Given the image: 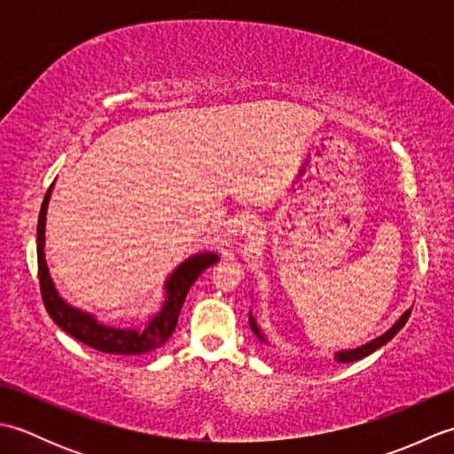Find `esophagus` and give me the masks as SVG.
Instances as JSON below:
<instances>
[{"label":"esophagus","mask_w":454,"mask_h":454,"mask_svg":"<svg viewBox=\"0 0 454 454\" xmlns=\"http://www.w3.org/2000/svg\"><path fill=\"white\" fill-rule=\"evenodd\" d=\"M239 234L246 236L247 239H255L262 230H259V222L257 220H244L242 226H239Z\"/></svg>","instance_id":"34e87169"}]
</instances>
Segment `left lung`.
I'll return each instance as SVG.
<instances>
[{
	"mask_svg": "<svg viewBox=\"0 0 454 454\" xmlns=\"http://www.w3.org/2000/svg\"><path fill=\"white\" fill-rule=\"evenodd\" d=\"M410 314H411V308H408L406 312H402V316L398 317V320L394 322V324H392V327H388V330L384 332L382 335L374 337V340H371L369 343L355 347V349H341V351H335V353H333V359H335L337 363H353V361L364 359V356H369V355H371V353H374V351H379L380 347L387 345V343L392 340V337L396 335V333L402 330L403 324L408 322ZM249 325H252V330H254V333L259 337V340H262L263 343H269V341H267V337H265V335H263V332H262V327L257 325V322H255V317H254L252 310H249Z\"/></svg>",
	"mask_w": 454,
	"mask_h": 454,
	"instance_id": "1",
	"label": "left lung"
}]
</instances>
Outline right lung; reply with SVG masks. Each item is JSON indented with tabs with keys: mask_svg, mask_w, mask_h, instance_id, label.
I'll list each match as a JSON object with an SVG mask.
<instances>
[{
	"mask_svg": "<svg viewBox=\"0 0 454 454\" xmlns=\"http://www.w3.org/2000/svg\"><path fill=\"white\" fill-rule=\"evenodd\" d=\"M54 183L48 187L41 215H38L36 226V257H38V281H41V293L48 314L58 327H62L66 333H70L75 340L93 347V349L113 355H142L158 349L166 343L171 332L176 330L177 317L185 302L191 285L205 273V269L215 265L220 255L215 252H199L173 269L163 283V302L158 312L148 314L146 322L140 327H119L101 322L98 316L85 312L78 306H72L64 301L62 294L52 281L44 259V230H46V212L51 202Z\"/></svg>",
	"mask_w": 454,
	"mask_h": 454,
	"instance_id": "add662e5",
	"label": "right lung"
}]
</instances>
